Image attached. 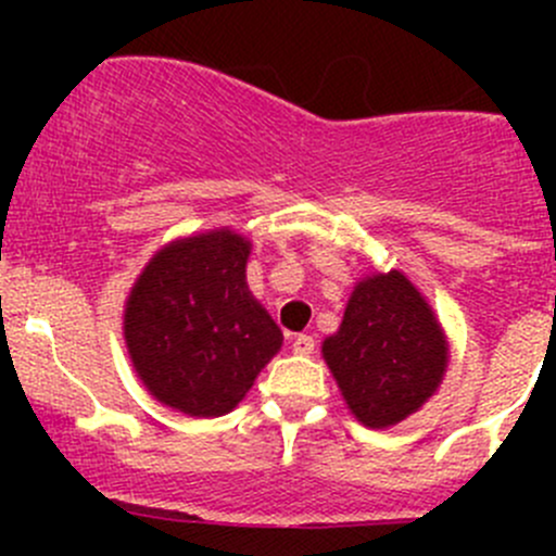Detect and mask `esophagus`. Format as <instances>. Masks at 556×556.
I'll return each mask as SVG.
<instances>
[{"label":"esophagus","mask_w":556,"mask_h":556,"mask_svg":"<svg viewBox=\"0 0 556 556\" xmlns=\"http://www.w3.org/2000/svg\"><path fill=\"white\" fill-rule=\"evenodd\" d=\"M293 352H295V355L309 357L312 352H314V339H312V336H306V333L295 336V339H293Z\"/></svg>","instance_id":"obj_1"}]
</instances>
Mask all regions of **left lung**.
<instances>
[{
  "label": "left lung",
  "instance_id": "8db88e82",
  "mask_svg": "<svg viewBox=\"0 0 556 556\" xmlns=\"http://www.w3.org/2000/svg\"><path fill=\"white\" fill-rule=\"evenodd\" d=\"M325 363L346 406L368 428L417 412L446 371V341L433 312L401 271L363 279L339 333L325 339Z\"/></svg>",
  "mask_w": 556,
  "mask_h": 556
}]
</instances>
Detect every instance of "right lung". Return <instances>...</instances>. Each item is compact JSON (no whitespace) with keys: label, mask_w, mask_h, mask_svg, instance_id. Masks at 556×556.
Instances as JSON below:
<instances>
[{"label":"right lung","mask_w":556,"mask_h":556,"mask_svg":"<svg viewBox=\"0 0 556 556\" xmlns=\"http://www.w3.org/2000/svg\"><path fill=\"white\" fill-rule=\"evenodd\" d=\"M250 242L233 231L161 250L126 304L134 368L166 406L228 414L282 346V330L247 290Z\"/></svg>","instance_id":"add662e5"}]
</instances>
